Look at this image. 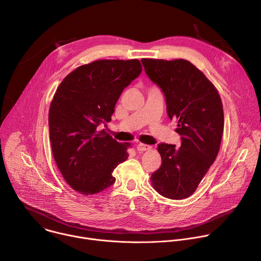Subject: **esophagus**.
I'll list each match as a JSON object with an SVG mask.
<instances>
[{"instance_id":"1","label":"esophagus","mask_w":261,"mask_h":261,"mask_svg":"<svg viewBox=\"0 0 261 261\" xmlns=\"http://www.w3.org/2000/svg\"><path fill=\"white\" fill-rule=\"evenodd\" d=\"M151 145H147V144H144V143H138L136 145V150L138 152H144V151H147V150H151Z\"/></svg>"}]
</instances>
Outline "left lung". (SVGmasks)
<instances>
[{"label":"left lung","instance_id":"1","mask_svg":"<svg viewBox=\"0 0 261 261\" xmlns=\"http://www.w3.org/2000/svg\"><path fill=\"white\" fill-rule=\"evenodd\" d=\"M146 75L163 91L167 115L177 120L181 144L159 143L160 168L154 189L169 199L192 195L214 163L224 129L220 95L204 74L187 60L142 59Z\"/></svg>","mask_w":261,"mask_h":261}]
</instances>
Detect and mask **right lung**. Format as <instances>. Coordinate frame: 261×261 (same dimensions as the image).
I'll return each instance as SVG.
<instances>
[{
	"mask_svg": "<svg viewBox=\"0 0 261 261\" xmlns=\"http://www.w3.org/2000/svg\"><path fill=\"white\" fill-rule=\"evenodd\" d=\"M134 60H98L77 67L58 87L48 114L51 151L59 170L81 194L99 193L116 181L114 169L128 158L101 123L111 121L122 92L141 73Z\"/></svg>",
	"mask_w": 261,
	"mask_h": 261,
	"instance_id": "add662e5",
	"label": "right lung"
}]
</instances>
